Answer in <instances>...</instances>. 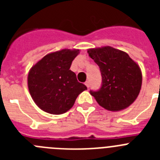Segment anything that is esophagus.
Instances as JSON below:
<instances>
[{
	"label": "esophagus",
	"instance_id": "esophagus-1",
	"mask_svg": "<svg viewBox=\"0 0 160 160\" xmlns=\"http://www.w3.org/2000/svg\"><path fill=\"white\" fill-rule=\"evenodd\" d=\"M85 85L87 86V88H89V87H90V82L87 81V82H85Z\"/></svg>",
	"mask_w": 160,
	"mask_h": 160
}]
</instances>
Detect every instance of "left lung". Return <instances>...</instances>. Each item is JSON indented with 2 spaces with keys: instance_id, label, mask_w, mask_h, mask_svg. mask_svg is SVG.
<instances>
[{
  "instance_id": "1",
  "label": "left lung",
  "mask_w": 160,
  "mask_h": 160,
  "mask_svg": "<svg viewBox=\"0 0 160 160\" xmlns=\"http://www.w3.org/2000/svg\"><path fill=\"white\" fill-rule=\"evenodd\" d=\"M90 57L98 66L101 87L90 90L96 101L108 111H118L129 107L136 99L141 86L139 66L127 53L111 46L88 49Z\"/></svg>"
}]
</instances>
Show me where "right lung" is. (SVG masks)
I'll list each match as a JSON object with an SVG mask.
<instances>
[{
  "instance_id": "obj_1",
  "label": "right lung",
  "mask_w": 160,
  "mask_h": 160,
  "mask_svg": "<svg viewBox=\"0 0 160 160\" xmlns=\"http://www.w3.org/2000/svg\"><path fill=\"white\" fill-rule=\"evenodd\" d=\"M78 49H62L46 55L31 68L28 87L38 107L49 114H61L73 106L87 87L70 70Z\"/></svg>"
}]
</instances>
